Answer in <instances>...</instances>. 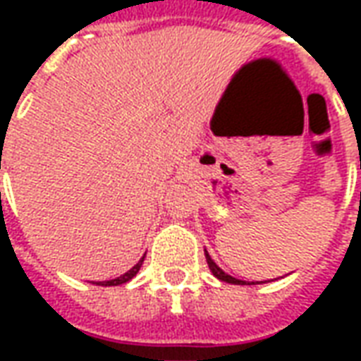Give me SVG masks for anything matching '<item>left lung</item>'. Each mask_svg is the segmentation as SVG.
Returning <instances> with one entry per match:
<instances>
[{
	"label": "left lung",
	"mask_w": 361,
	"mask_h": 361,
	"mask_svg": "<svg viewBox=\"0 0 361 361\" xmlns=\"http://www.w3.org/2000/svg\"><path fill=\"white\" fill-rule=\"evenodd\" d=\"M204 255H207V263H209V269H211V272L216 276L219 280H222V282H228V284H240V286H251V284H261V282H247V280H240L235 279V276H232V274H228V272H224L222 269H220L214 261H212V257L209 255V251H204ZM282 279V276H280ZM269 282V280H267Z\"/></svg>",
	"instance_id": "obj_1"
}]
</instances>
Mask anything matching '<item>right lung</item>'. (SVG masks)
I'll return each mask as SVG.
<instances>
[{
	"label": "right lung",
	"mask_w": 361,
	"mask_h": 361,
	"mask_svg": "<svg viewBox=\"0 0 361 361\" xmlns=\"http://www.w3.org/2000/svg\"><path fill=\"white\" fill-rule=\"evenodd\" d=\"M142 261H145V255L139 259V263H137V265L131 267V269H129L127 272H123L121 276H118V279H111V280H104V282H96V286H119V284H126V282H129L133 276H137V272H139V269H141L142 265Z\"/></svg>",
	"instance_id": "obj_1"
}]
</instances>
